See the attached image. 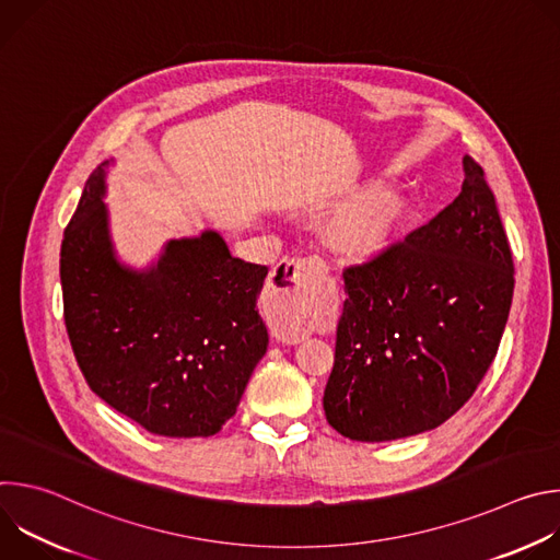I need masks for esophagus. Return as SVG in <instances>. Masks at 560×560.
<instances>
[{
  "instance_id": "1",
  "label": "esophagus",
  "mask_w": 560,
  "mask_h": 560,
  "mask_svg": "<svg viewBox=\"0 0 560 560\" xmlns=\"http://www.w3.org/2000/svg\"><path fill=\"white\" fill-rule=\"evenodd\" d=\"M307 259H281L268 281V322L279 341L299 343L310 332V303H307Z\"/></svg>"
}]
</instances>
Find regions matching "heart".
Returning a JSON list of instances; mask_svg holds the SVG:
<instances>
[{"mask_svg": "<svg viewBox=\"0 0 560 560\" xmlns=\"http://www.w3.org/2000/svg\"><path fill=\"white\" fill-rule=\"evenodd\" d=\"M404 219V203L392 190H363L361 201L339 212L328 236L332 246L352 255H370L381 250Z\"/></svg>", "mask_w": 560, "mask_h": 560, "instance_id": "heart-1", "label": "heart"}]
</instances>
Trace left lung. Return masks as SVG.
Returning <instances> with one entry per match:
<instances>
[{"label": "left lung", "mask_w": 560, "mask_h": 560, "mask_svg": "<svg viewBox=\"0 0 560 560\" xmlns=\"http://www.w3.org/2000/svg\"><path fill=\"white\" fill-rule=\"evenodd\" d=\"M463 171L460 195L430 223L343 272L348 299L324 410L352 441L439 428L497 357L514 261L483 168L465 154Z\"/></svg>", "instance_id": "8db88e82"}]
</instances>
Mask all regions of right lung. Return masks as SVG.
<instances>
[{"instance_id": "obj_1", "label": "right lung", "mask_w": 560, "mask_h": 560, "mask_svg": "<svg viewBox=\"0 0 560 560\" xmlns=\"http://www.w3.org/2000/svg\"><path fill=\"white\" fill-rule=\"evenodd\" d=\"M113 162V159H110ZM104 162L63 230V322L91 389L150 434H217L268 350L257 296L266 266L230 255L223 236L173 238L148 270L113 248Z\"/></svg>"}]
</instances>
